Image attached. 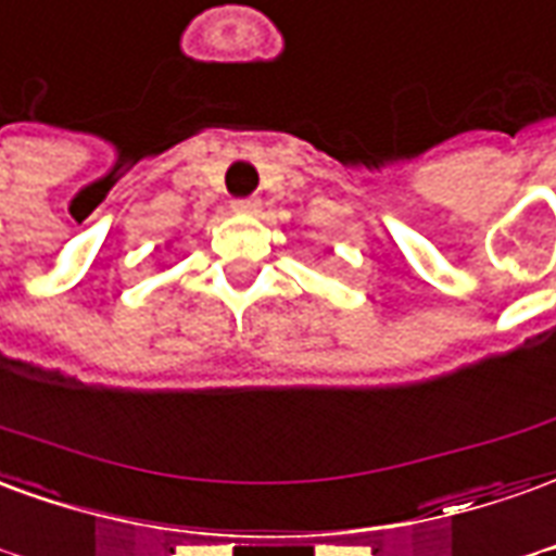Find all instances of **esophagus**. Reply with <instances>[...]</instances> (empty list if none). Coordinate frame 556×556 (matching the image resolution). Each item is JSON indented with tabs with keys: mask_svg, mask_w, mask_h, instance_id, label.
<instances>
[{
	"mask_svg": "<svg viewBox=\"0 0 556 556\" xmlns=\"http://www.w3.org/2000/svg\"><path fill=\"white\" fill-rule=\"evenodd\" d=\"M257 198H237V201H233V210H237V213H242V216H251V213H257Z\"/></svg>",
	"mask_w": 556,
	"mask_h": 556,
	"instance_id": "obj_1",
	"label": "esophagus"
}]
</instances>
